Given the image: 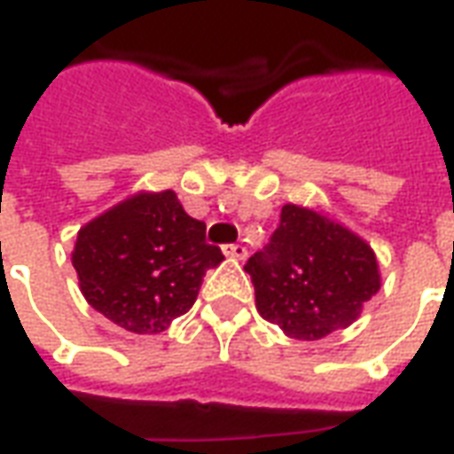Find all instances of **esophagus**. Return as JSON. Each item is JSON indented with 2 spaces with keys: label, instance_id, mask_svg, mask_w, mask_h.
Returning <instances> with one entry per match:
<instances>
[{
  "label": "esophagus",
  "instance_id": "esophagus-1",
  "mask_svg": "<svg viewBox=\"0 0 454 454\" xmlns=\"http://www.w3.org/2000/svg\"><path fill=\"white\" fill-rule=\"evenodd\" d=\"M223 253H226V257H233V260H246L247 257V250L246 246H226L223 247Z\"/></svg>",
  "mask_w": 454,
  "mask_h": 454
}]
</instances>
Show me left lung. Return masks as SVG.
<instances>
[{
  "label": "left lung",
  "mask_w": 454,
  "mask_h": 454,
  "mask_svg": "<svg viewBox=\"0 0 454 454\" xmlns=\"http://www.w3.org/2000/svg\"><path fill=\"white\" fill-rule=\"evenodd\" d=\"M246 272L260 316L296 340H321L348 328L381 286L370 243L299 204L282 207L279 226L247 260Z\"/></svg>",
  "instance_id": "left-lung-1"
}]
</instances>
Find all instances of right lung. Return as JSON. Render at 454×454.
Instances as JSON below:
<instances>
[{"label":"right lung","instance_id":"1","mask_svg":"<svg viewBox=\"0 0 454 454\" xmlns=\"http://www.w3.org/2000/svg\"><path fill=\"white\" fill-rule=\"evenodd\" d=\"M221 260L207 223L189 216L172 189L119 201L80 228L73 250L87 304L130 333L168 331Z\"/></svg>","mask_w":454,"mask_h":454}]
</instances>
